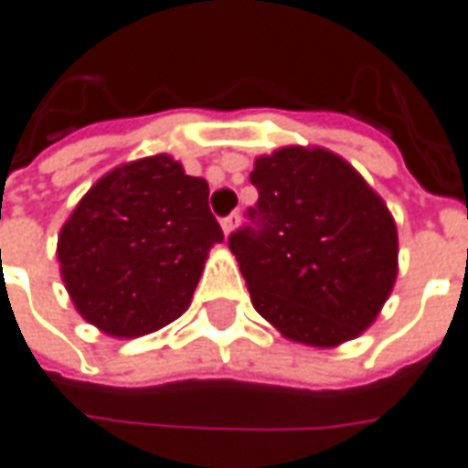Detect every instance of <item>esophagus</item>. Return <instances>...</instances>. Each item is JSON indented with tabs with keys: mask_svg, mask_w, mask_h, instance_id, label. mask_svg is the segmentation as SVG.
<instances>
[{
	"mask_svg": "<svg viewBox=\"0 0 468 468\" xmlns=\"http://www.w3.org/2000/svg\"><path fill=\"white\" fill-rule=\"evenodd\" d=\"M237 227H239V214H231L227 216V218H221V229H224V234H227V237Z\"/></svg>",
	"mask_w": 468,
	"mask_h": 468,
	"instance_id": "obj_1",
	"label": "esophagus"
}]
</instances>
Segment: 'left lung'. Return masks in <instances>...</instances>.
Returning <instances> with one entry per match:
<instances>
[{"label": "left lung", "instance_id": "left-lung-1", "mask_svg": "<svg viewBox=\"0 0 468 468\" xmlns=\"http://www.w3.org/2000/svg\"><path fill=\"white\" fill-rule=\"evenodd\" d=\"M254 227L229 237L257 314L290 341L331 349L375 324L398 277V227L372 186L326 147L254 160Z\"/></svg>", "mask_w": 468, "mask_h": 468}]
</instances>
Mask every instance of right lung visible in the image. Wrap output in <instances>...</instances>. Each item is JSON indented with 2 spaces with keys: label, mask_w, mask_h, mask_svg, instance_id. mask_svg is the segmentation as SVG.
I'll return each instance as SVG.
<instances>
[{
  "label": "right lung",
  "mask_w": 468,
  "mask_h": 468,
  "mask_svg": "<svg viewBox=\"0 0 468 468\" xmlns=\"http://www.w3.org/2000/svg\"><path fill=\"white\" fill-rule=\"evenodd\" d=\"M218 241L224 231L208 211V183L186 176L170 154H150L93 183L58 234V262L91 326L134 338L191 305Z\"/></svg>",
  "instance_id": "obj_1"
}]
</instances>
